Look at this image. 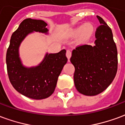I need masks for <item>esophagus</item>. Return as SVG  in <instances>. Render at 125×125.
Returning a JSON list of instances; mask_svg holds the SVG:
<instances>
[{
	"instance_id": "1",
	"label": "esophagus",
	"mask_w": 125,
	"mask_h": 125,
	"mask_svg": "<svg viewBox=\"0 0 125 125\" xmlns=\"http://www.w3.org/2000/svg\"><path fill=\"white\" fill-rule=\"evenodd\" d=\"M71 56H72V52L70 49H68L67 52H66V57H68V61L70 62V59Z\"/></svg>"
}]
</instances>
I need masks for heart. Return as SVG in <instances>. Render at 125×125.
<instances>
[{"instance_id": "1", "label": "heart", "mask_w": 125, "mask_h": 125, "mask_svg": "<svg viewBox=\"0 0 125 125\" xmlns=\"http://www.w3.org/2000/svg\"><path fill=\"white\" fill-rule=\"evenodd\" d=\"M94 31V26L91 23H87L86 25H81L71 29L70 35L73 37H76L80 34L79 41L84 42L92 37Z\"/></svg>"}]
</instances>
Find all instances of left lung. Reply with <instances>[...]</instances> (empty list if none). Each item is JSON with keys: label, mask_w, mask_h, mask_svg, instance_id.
<instances>
[{"label": "left lung", "mask_w": 125, "mask_h": 125, "mask_svg": "<svg viewBox=\"0 0 125 125\" xmlns=\"http://www.w3.org/2000/svg\"><path fill=\"white\" fill-rule=\"evenodd\" d=\"M100 25L97 28L94 45L77 47L70 61L75 68L74 84L80 93L95 96L109 86L118 67L117 49L111 29L99 16Z\"/></svg>", "instance_id": "8db88e82"}]
</instances>
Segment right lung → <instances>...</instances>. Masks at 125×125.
<instances>
[{
	"instance_id": "obj_1",
	"label": "right lung",
	"mask_w": 125,
	"mask_h": 125,
	"mask_svg": "<svg viewBox=\"0 0 125 125\" xmlns=\"http://www.w3.org/2000/svg\"><path fill=\"white\" fill-rule=\"evenodd\" d=\"M45 21L31 19L23 21L12 33L7 49L6 62L10 82L17 92L35 100L50 96L57 84V79L63 66L68 62L66 50L59 53H47L38 65L26 67L19 57V47L29 34L35 32L48 34Z\"/></svg>"
}]
</instances>
